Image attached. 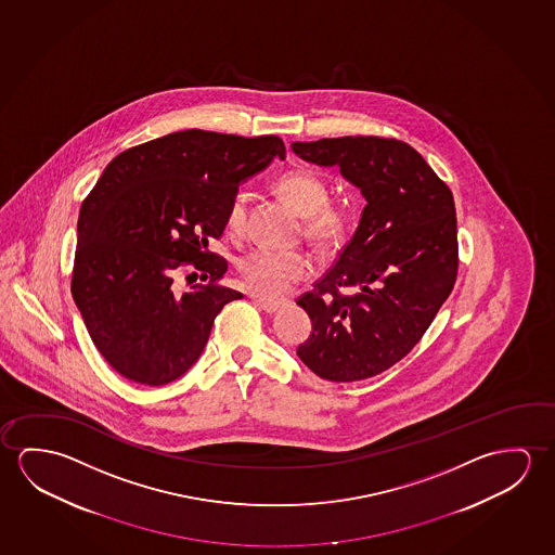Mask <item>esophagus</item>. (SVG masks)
<instances>
[{
	"mask_svg": "<svg viewBox=\"0 0 555 555\" xmlns=\"http://www.w3.org/2000/svg\"><path fill=\"white\" fill-rule=\"evenodd\" d=\"M255 302L256 305H258V307L262 308L264 312H270V314H272V312H278V310L282 308V305H280V302H273V300L262 299V297H256Z\"/></svg>",
	"mask_w": 555,
	"mask_h": 555,
	"instance_id": "1",
	"label": "esophagus"
}]
</instances>
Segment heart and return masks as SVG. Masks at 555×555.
I'll return each instance as SVG.
<instances>
[{
	"label": "heart",
	"mask_w": 555,
	"mask_h": 555,
	"mask_svg": "<svg viewBox=\"0 0 555 555\" xmlns=\"http://www.w3.org/2000/svg\"><path fill=\"white\" fill-rule=\"evenodd\" d=\"M275 191L293 210L305 216V235L318 248L341 247L352 229V211L347 204L327 203V183L312 169H291L275 181ZM247 221V196L233 194L225 210V225L241 233ZM238 272L248 289L264 297H282L295 283L312 272V260L305 250L256 247L241 256Z\"/></svg>",
	"instance_id": "obj_1"
}]
</instances>
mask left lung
<instances>
[{"label": "left lung", "instance_id": "obj_1", "mask_svg": "<svg viewBox=\"0 0 555 555\" xmlns=\"http://www.w3.org/2000/svg\"><path fill=\"white\" fill-rule=\"evenodd\" d=\"M291 149L318 166H339L366 198L351 241L297 299L312 320L297 354L330 382L378 376L413 351L453 291V194L413 146L397 139L337 137Z\"/></svg>", "mask_w": 555, "mask_h": 555}]
</instances>
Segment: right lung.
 <instances>
[{
    "mask_svg": "<svg viewBox=\"0 0 555 555\" xmlns=\"http://www.w3.org/2000/svg\"><path fill=\"white\" fill-rule=\"evenodd\" d=\"M285 158L275 134L171 132L115 156L80 206L70 293L107 364L164 386L198 361L214 318L243 293L223 285L228 260L208 250L238 183ZM191 267L204 284L177 294Z\"/></svg>",
    "mask_w": 555,
    "mask_h": 555,
    "instance_id": "right-lung-1",
    "label": "right lung"
}]
</instances>
